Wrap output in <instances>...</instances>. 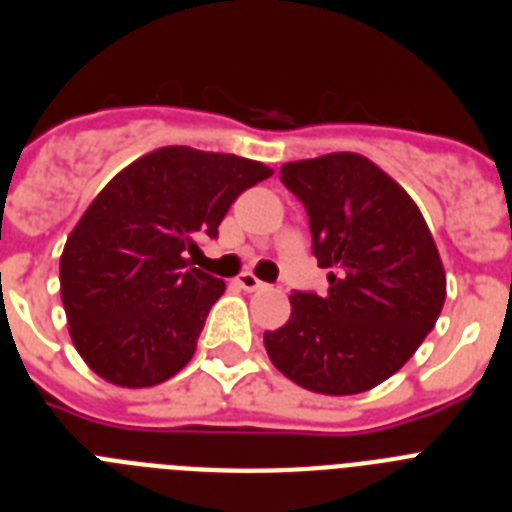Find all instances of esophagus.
<instances>
[{"label":"esophagus","mask_w":512,"mask_h":512,"mask_svg":"<svg viewBox=\"0 0 512 512\" xmlns=\"http://www.w3.org/2000/svg\"><path fill=\"white\" fill-rule=\"evenodd\" d=\"M235 282H238V287L241 289H246V292H259V289L269 287V284H264L261 279L253 277V274H241V277L235 279Z\"/></svg>","instance_id":"34e87169"}]
</instances>
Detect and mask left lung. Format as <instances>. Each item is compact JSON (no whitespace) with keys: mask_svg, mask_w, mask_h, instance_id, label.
Masks as SVG:
<instances>
[{"mask_svg":"<svg viewBox=\"0 0 512 512\" xmlns=\"http://www.w3.org/2000/svg\"><path fill=\"white\" fill-rule=\"evenodd\" d=\"M310 220L328 292L289 295L292 315L266 330L279 372L320 395H356L400 372L446 300L438 248L408 192L359 153L292 161L279 171Z\"/></svg>","mask_w":512,"mask_h":512,"instance_id":"8db88e82","label":"left lung"}]
</instances>
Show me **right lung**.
Wrapping results in <instances>:
<instances>
[{"label": "right lung", "mask_w": 512, "mask_h": 512, "mask_svg": "<svg viewBox=\"0 0 512 512\" xmlns=\"http://www.w3.org/2000/svg\"><path fill=\"white\" fill-rule=\"evenodd\" d=\"M271 169L233 153L158 148L112 179L61 256V300L76 351L120 387L166 382L194 356L223 279L187 264L230 205Z\"/></svg>", "instance_id": "1"}]
</instances>
